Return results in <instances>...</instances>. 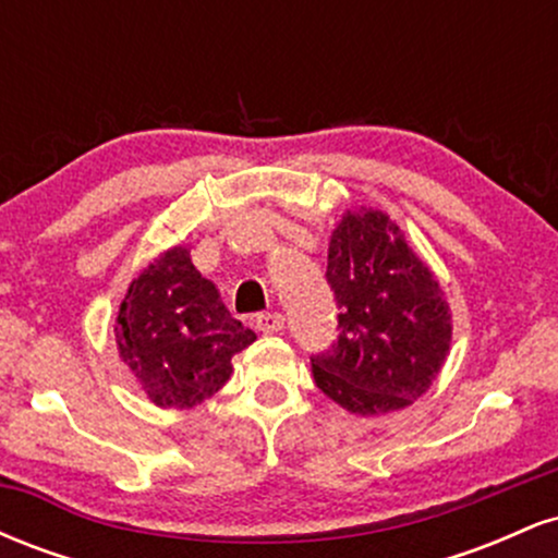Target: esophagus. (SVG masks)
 Listing matches in <instances>:
<instances>
[{"instance_id": "34e87169", "label": "esophagus", "mask_w": 558, "mask_h": 558, "mask_svg": "<svg viewBox=\"0 0 558 558\" xmlns=\"http://www.w3.org/2000/svg\"><path fill=\"white\" fill-rule=\"evenodd\" d=\"M286 317L280 312H265V315L257 317V328L265 332V336H275V332L283 330Z\"/></svg>"}]
</instances>
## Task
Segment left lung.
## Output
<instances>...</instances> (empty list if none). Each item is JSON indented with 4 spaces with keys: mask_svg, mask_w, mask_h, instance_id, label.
Instances as JSON below:
<instances>
[{
    "mask_svg": "<svg viewBox=\"0 0 558 558\" xmlns=\"http://www.w3.org/2000/svg\"><path fill=\"white\" fill-rule=\"evenodd\" d=\"M325 278L338 338L312 356L317 388L362 417L417 401L451 349V310L401 228L377 209H349L330 235Z\"/></svg>",
    "mask_w": 558,
    "mask_h": 558,
    "instance_id": "obj_1",
    "label": "left lung"
}]
</instances>
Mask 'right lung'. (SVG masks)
<instances>
[{
    "instance_id": "obj_1",
    "label": "right lung",
    "mask_w": 558,
    "mask_h": 558,
    "mask_svg": "<svg viewBox=\"0 0 558 558\" xmlns=\"http://www.w3.org/2000/svg\"><path fill=\"white\" fill-rule=\"evenodd\" d=\"M254 341L183 246L159 254L128 286L114 323L120 360L162 409L213 399L233 373L230 360Z\"/></svg>"
}]
</instances>
